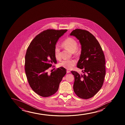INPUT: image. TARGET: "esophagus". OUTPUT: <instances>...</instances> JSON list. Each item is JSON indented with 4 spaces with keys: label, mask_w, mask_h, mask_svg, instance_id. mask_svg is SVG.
I'll use <instances>...</instances> for the list:
<instances>
[{
    "label": "esophagus",
    "mask_w": 125,
    "mask_h": 125,
    "mask_svg": "<svg viewBox=\"0 0 125 125\" xmlns=\"http://www.w3.org/2000/svg\"><path fill=\"white\" fill-rule=\"evenodd\" d=\"M67 73H70V71H69V70H67Z\"/></svg>",
    "instance_id": "1"
}]
</instances>
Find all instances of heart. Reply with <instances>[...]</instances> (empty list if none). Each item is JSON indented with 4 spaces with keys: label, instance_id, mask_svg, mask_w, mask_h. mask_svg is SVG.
<instances>
[{
    "label": "heart",
    "instance_id": "1",
    "mask_svg": "<svg viewBox=\"0 0 125 125\" xmlns=\"http://www.w3.org/2000/svg\"><path fill=\"white\" fill-rule=\"evenodd\" d=\"M62 46L72 53H74L77 50L78 43L76 40L73 38L69 37L63 41L62 43ZM59 53L60 48L59 46H56L55 47L54 54L55 58L58 60L60 58ZM76 63V62L75 60H63L60 62L59 66L67 70H70L75 66Z\"/></svg>",
    "mask_w": 125,
    "mask_h": 125
}]
</instances>
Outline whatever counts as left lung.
Returning a JSON list of instances; mask_svg holds the SVG:
<instances>
[{"instance_id":"8db88e82","label":"left lung","mask_w":125,"mask_h":125,"mask_svg":"<svg viewBox=\"0 0 125 125\" xmlns=\"http://www.w3.org/2000/svg\"><path fill=\"white\" fill-rule=\"evenodd\" d=\"M70 35L77 38L81 45L77 66L83 70L84 73L71 71L75 78L74 91L80 98L90 99L100 90L103 84L105 75L104 54L99 42L88 31L76 29L72 31Z\"/></svg>"}]
</instances>
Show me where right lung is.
Segmentation results:
<instances>
[{
    "instance_id": "right-lung-1",
    "label": "right lung",
    "mask_w": 125,
    "mask_h": 125,
    "mask_svg": "<svg viewBox=\"0 0 125 125\" xmlns=\"http://www.w3.org/2000/svg\"><path fill=\"white\" fill-rule=\"evenodd\" d=\"M67 29H47L34 38L28 48L25 69L28 81L34 92L43 97H48L58 91L60 82L66 74L60 67L49 75L47 70L52 63H57L54 54L55 45Z\"/></svg>"
}]
</instances>
